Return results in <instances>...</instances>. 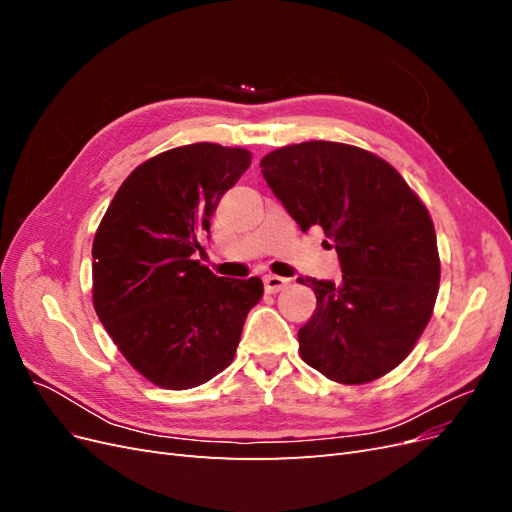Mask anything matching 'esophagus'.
<instances>
[{"instance_id":"obj_1","label":"esophagus","mask_w":512,"mask_h":512,"mask_svg":"<svg viewBox=\"0 0 512 512\" xmlns=\"http://www.w3.org/2000/svg\"><path fill=\"white\" fill-rule=\"evenodd\" d=\"M288 284H290V280H286V277H280V275H265V290L271 292V294L284 290Z\"/></svg>"}]
</instances>
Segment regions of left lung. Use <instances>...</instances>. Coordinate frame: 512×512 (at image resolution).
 Instances as JSON below:
<instances>
[{"instance_id":"left-lung-1","label":"left lung","mask_w":512,"mask_h":512,"mask_svg":"<svg viewBox=\"0 0 512 512\" xmlns=\"http://www.w3.org/2000/svg\"><path fill=\"white\" fill-rule=\"evenodd\" d=\"M262 177L292 220L320 226L342 280L299 277L316 309L299 329L301 359L342 384L389 374L410 354L440 284L429 211L397 170L365 149L309 141L271 151Z\"/></svg>"}]
</instances>
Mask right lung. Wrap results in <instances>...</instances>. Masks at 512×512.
Instances as JSON below:
<instances>
[{
    "instance_id": "right-lung-1",
    "label": "right lung",
    "mask_w": 512,
    "mask_h": 512,
    "mask_svg": "<svg viewBox=\"0 0 512 512\" xmlns=\"http://www.w3.org/2000/svg\"><path fill=\"white\" fill-rule=\"evenodd\" d=\"M213 143L160 153L132 170L94 239V307L128 363L162 389H194L226 369L262 282L200 265L211 215L250 166Z\"/></svg>"
}]
</instances>
